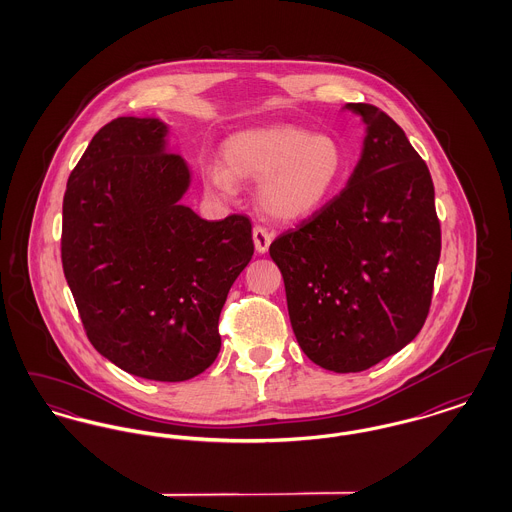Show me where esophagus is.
Masks as SVG:
<instances>
[{
    "label": "esophagus",
    "mask_w": 512,
    "mask_h": 512,
    "mask_svg": "<svg viewBox=\"0 0 512 512\" xmlns=\"http://www.w3.org/2000/svg\"><path fill=\"white\" fill-rule=\"evenodd\" d=\"M272 238H274V234L268 232L267 228H263V226L253 228V244H255L257 253H261V255L267 253L268 247L272 244Z\"/></svg>",
    "instance_id": "34e87169"
}]
</instances>
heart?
Wrapping results in <instances>:
<instances>
[{
	"label": "heart",
	"mask_w": 512,
	"mask_h": 512,
	"mask_svg": "<svg viewBox=\"0 0 512 512\" xmlns=\"http://www.w3.org/2000/svg\"><path fill=\"white\" fill-rule=\"evenodd\" d=\"M345 155L330 134H309L295 126L249 128L222 146V163H205V186L220 195L236 182H259L257 201L268 217L299 220L318 211L336 192Z\"/></svg>",
	"instance_id": "1"
}]
</instances>
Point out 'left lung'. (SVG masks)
<instances>
[{"label": "left lung", "mask_w": 512, "mask_h": 512, "mask_svg": "<svg viewBox=\"0 0 512 512\" xmlns=\"http://www.w3.org/2000/svg\"><path fill=\"white\" fill-rule=\"evenodd\" d=\"M366 124L347 186L270 244L303 353L361 372L401 351L428 317L441 251L434 184L399 124L347 103Z\"/></svg>", "instance_id": "8db88e82"}]
</instances>
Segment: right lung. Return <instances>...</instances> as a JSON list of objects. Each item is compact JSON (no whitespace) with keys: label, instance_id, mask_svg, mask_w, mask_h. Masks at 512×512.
Instances as JSON below:
<instances>
[{"label":"right lung","instance_id":"add662e5","mask_svg":"<svg viewBox=\"0 0 512 512\" xmlns=\"http://www.w3.org/2000/svg\"><path fill=\"white\" fill-rule=\"evenodd\" d=\"M155 117L105 124L69 176L61 259L88 340L124 372L184 382L215 363L219 317L253 255L244 215L205 220Z\"/></svg>","mask_w":512,"mask_h":512}]
</instances>
